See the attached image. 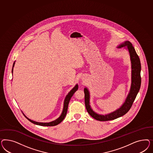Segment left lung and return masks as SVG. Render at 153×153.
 I'll list each match as a JSON object with an SVG mask.
<instances>
[{
	"instance_id": "8db88e82",
	"label": "left lung",
	"mask_w": 153,
	"mask_h": 153,
	"mask_svg": "<svg viewBox=\"0 0 153 153\" xmlns=\"http://www.w3.org/2000/svg\"><path fill=\"white\" fill-rule=\"evenodd\" d=\"M125 47L128 49L130 53V60L131 63V85L130 92L128 93L125 102L121 107L105 115L99 114L93 111L90 105V93L88 89L85 88H84L85 93V104L86 110L88 114L94 119L99 121H107L113 120L120 117L125 115L129 111L132 107L134 99L139 93V90L141 86V63L139 56L135 51L134 47L132 44L128 41L121 44L118 48Z\"/></svg>"
}]
</instances>
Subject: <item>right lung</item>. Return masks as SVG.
Segmentation results:
<instances>
[{
    "instance_id": "add662e5",
    "label": "right lung",
    "mask_w": 153,
    "mask_h": 153,
    "mask_svg": "<svg viewBox=\"0 0 153 153\" xmlns=\"http://www.w3.org/2000/svg\"><path fill=\"white\" fill-rule=\"evenodd\" d=\"M14 63L15 62L13 63V68L12 70V72L13 73V67H14ZM79 86L78 85H76L74 88H72L70 91V93L68 94V95L66 96V97L65 98V102H64V106H63V111L61 114L60 117L57 118L56 120H53L51 122L49 123H42V122H35L33 120H31L30 119L28 118L26 116H25L28 120L30 121L31 122H32L33 124L35 125H37L42 126H54L57 125L59 123H60V122L65 119V117L66 116L67 112V109H68V104L70 101V99L71 97L73 96V95L74 94V93L78 90Z\"/></svg>"
}]
</instances>
